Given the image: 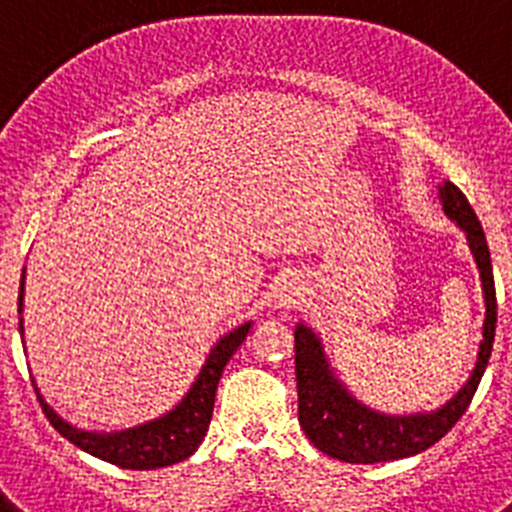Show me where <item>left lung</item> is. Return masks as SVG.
Returning <instances> with one entry per match:
<instances>
[{"label": "left lung", "mask_w": 512, "mask_h": 512, "mask_svg": "<svg viewBox=\"0 0 512 512\" xmlns=\"http://www.w3.org/2000/svg\"><path fill=\"white\" fill-rule=\"evenodd\" d=\"M438 200L449 220H454L467 235L469 251L482 279L485 295V323H482V341H479L477 364L461 390L441 408L428 413L392 415L374 410L356 400L346 384L330 366L323 341L310 325H295V374L297 395H300V425L315 449L328 454L330 459L348 461V464H377V461L408 459L431 449L456 425V420L469 408L477 392L487 361L492 354L497 325V297L495 279H492V259L487 248L485 230L479 225L472 205L451 182L438 184Z\"/></svg>", "instance_id": "1"}]
</instances>
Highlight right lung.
Returning <instances> with one entry per match:
<instances>
[{"mask_svg":"<svg viewBox=\"0 0 512 512\" xmlns=\"http://www.w3.org/2000/svg\"><path fill=\"white\" fill-rule=\"evenodd\" d=\"M22 300H25V269H22L20 279V307L17 312L22 315ZM253 320L235 325L225 336L217 338L215 346L210 348L205 364H202L200 374L194 377L192 387L187 395L176 402L174 408L166 410L158 418L138 423L133 428H120V431H89V428H79V425L63 420L56 410L45 402V397L38 392L40 408H43L45 418L51 420V425L61 433L63 438H69L74 446L81 451L97 456L102 461H110L115 467L122 469H161L179 464V461L189 459L197 451L207 436L212 420V408H215V392L217 382L223 377L225 364L230 356L238 351L246 336L251 333ZM20 336H25V325L20 318Z\"/></svg>","mask_w":512,"mask_h":512,"instance_id":"obj_1","label":"right lung"}]
</instances>
